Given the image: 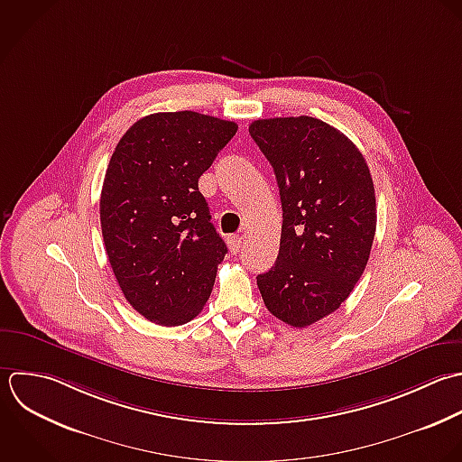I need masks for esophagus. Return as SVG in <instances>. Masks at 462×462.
<instances>
[{
	"label": "esophagus",
	"mask_w": 462,
	"mask_h": 462,
	"mask_svg": "<svg viewBox=\"0 0 462 462\" xmlns=\"http://www.w3.org/2000/svg\"><path fill=\"white\" fill-rule=\"evenodd\" d=\"M226 243H228V248H230V252H232V254H237V252L241 250V245H243V237H241V236H230V237L226 239Z\"/></svg>",
	"instance_id": "obj_1"
}]
</instances>
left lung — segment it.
Returning a JSON list of instances; mask_svg holds the SVG:
<instances>
[{"label":"left lung","mask_w":462,"mask_h":462,"mask_svg":"<svg viewBox=\"0 0 462 462\" xmlns=\"http://www.w3.org/2000/svg\"><path fill=\"white\" fill-rule=\"evenodd\" d=\"M250 134L273 167L282 232L275 264L257 275L268 311L308 328L360 281L376 232V196L360 149L313 116L259 118Z\"/></svg>","instance_id":"8db88e82"}]
</instances>
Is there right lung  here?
Instances as JSON below:
<instances>
[{"instance_id": "obj_1", "label": "right lung", "mask_w": 462, "mask_h": 462, "mask_svg": "<svg viewBox=\"0 0 462 462\" xmlns=\"http://www.w3.org/2000/svg\"><path fill=\"white\" fill-rule=\"evenodd\" d=\"M236 133V122L196 111L154 113L111 154L100 194L106 254L125 300L154 324H187L210 297L226 245L198 180Z\"/></svg>"}]
</instances>
